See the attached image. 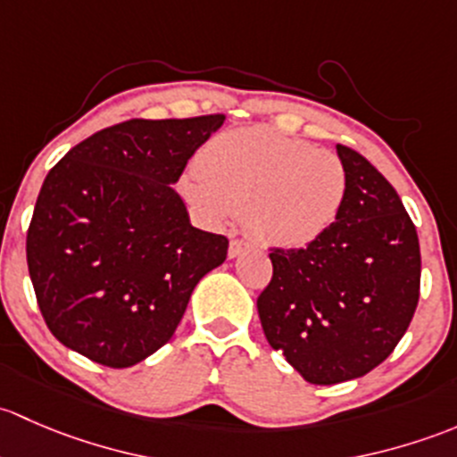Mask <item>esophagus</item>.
<instances>
[{"instance_id": "1", "label": "esophagus", "mask_w": 457, "mask_h": 457, "mask_svg": "<svg viewBox=\"0 0 457 457\" xmlns=\"http://www.w3.org/2000/svg\"><path fill=\"white\" fill-rule=\"evenodd\" d=\"M248 248H251V244H248L246 239H233L228 246V257H239L242 253H246Z\"/></svg>"}]
</instances>
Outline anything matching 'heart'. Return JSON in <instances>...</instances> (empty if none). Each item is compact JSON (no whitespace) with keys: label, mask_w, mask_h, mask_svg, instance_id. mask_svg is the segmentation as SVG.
<instances>
[{"label":"heart","mask_w":457,"mask_h":457,"mask_svg":"<svg viewBox=\"0 0 457 457\" xmlns=\"http://www.w3.org/2000/svg\"><path fill=\"white\" fill-rule=\"evenodd\" d=\"M211 220L246 213L266 246L303 248L334 227L347 197L341 158L266 127L215 136L182 180Z\"/></svg>","instance_id":"obj_1"}]
</instances>
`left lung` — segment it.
I'll use <instances>...</instances> for the list:
<instances>
[{"instance_id":"8db88e82","label":"left lung","mask_w":457,"mask_h":457,"mask_svg":"<svg viewBox=\"0 0 457 457\" xmlns=\"http://www.w3.org/2000/svg\"><path fill=\"white\" fill-rule=\"evenodd\" d=\"M347 197L334 227L303 248H270L257 312L272 350L308 383L359 378L407 332L420 297V244L396 189L345 145Z\"/></svg>"}]
</instances>
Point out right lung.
<instances>
[{
  "label": "right lung",
  "instance_id": "obj_1",
  "mask_svg": "<svg viewBox=\"0 0 457 457\" xmlns=\"http://www.w3.org/2000/svg\"><path fill=\"white\" fill-rule=\"evenodd\" d=\"M224 114L105 127L50 169L26 237L41 317L70 350L129 368L176 332L228 239L191 227L173 182Z\"/></svg>",
  "mask_w": 457,
  "mask_h": 457
}]
</instances>
